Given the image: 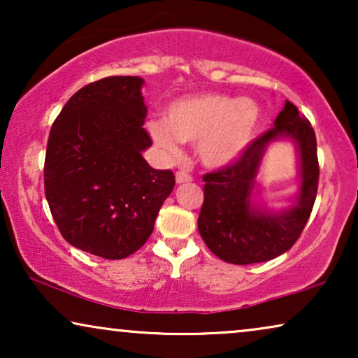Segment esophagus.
Instances as JSON below:
<instances>
[{
	"mask_svg": "<svg viewBox=\"0 0 358 358\" xmlns=\"http://www.w3.org/2000/svg\"><path fill=\"white\" fill-rule=\"evenodd\" d=\"M176 182L178 184H187V182H192V176L184 173V171H179V173H176Z\"/></svg>",
	"mask_w": 358,
	"mask_h": 358,
	"instance_id": "1",
	"label": "esophagus"
}]
</instances>
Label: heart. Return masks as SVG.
Here are the masks:
<instances>
[{
    "instance_id": "b5f03b06",
    "label": "heart",
    "mask_w": 358,
    "mask_h": 358,
    "mask_svg": "<svg viewBox=\"0 0 358 358\" xmlns=\"http://www.w3.org/2000/svg\"><path fill=\"white\" fill-rule=\"evenodd\" d=\"M259 124L261 107L251 97L205 92L171 102L163 122H150L148 131L169 159L180 156V141L195 145L205 168L223 169L251 148Z\"/></svg>"
}]
</instances>
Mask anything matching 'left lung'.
<instances>
[{
  "label": "left lung",
  "mask_w": 358,
  "mask_h": 358,
  "mask_svg": "<svg viewBox=\"0 0 358 358\" xmlns=\"http://www.w3.org/2000/svg\"><path fill=\"white\" fill-rule=\"evenodd\" d=\"M283 139L292 141L297 148L301 184L288 208L271 210L258 197L257 178L268 146ZM317 179L315 130L287 101L272 129L254 140L238 163L203 176L200 236L224 262L248 266L275 259L296 243L305 228L316 200Z\"/></svg>",
  "instance_id": "1"
}]
</instances>
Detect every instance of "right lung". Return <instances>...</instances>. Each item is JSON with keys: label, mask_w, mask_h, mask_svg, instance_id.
I'll list each match as a JSON object with an SVG mask.
<instances>
[{"label": "right lung", "mask_w": 358, "mask_h": 358, "mask_svg": "<svg viewBox=\"0 0 358 358\" xmlns=\"http://www.w3.org/2000/svg\"><path fill=\"white\" fill-rule=\"evenodd\" d=\"M140 76H109L75 92L47 143L45 197L62 236L104 259H125L153 233L174 189L169 169L141 156L151 146Z\"/></svg>", "instance_id": "1"}]
</instances>
